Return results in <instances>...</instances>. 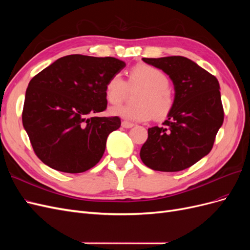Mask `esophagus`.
Segmentation results:
<instances>
[{
	"label": "esophagus",
	"mask_w": 250,
	"mask_h": 250,
	"mask_svg": "<svg viewBox=\"0 0 250 250\" xmlns=\"http://www.w3.org/2000/svg\"><path fill=\"white\" fill-rule=\"evenodd\" d=\"M133 126H134L133 123L127 122V121H123V122H122V127H124V128H131Z\"/></svg>",
	"instance_id": "esophagus-1"
}]
</instances>
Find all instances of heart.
Listing matches in <instances>:
<instances>
[{
    "mask_svg": "<svg viewBox=\"0 0 250 250\" xmlns=\"http://www.w3.org/2000/svg\"><path fill=\"white\" fill-rule=\"evenodd\" d=\"M127 82L120 73L113 74L104 87L108 103L118 104L124 99L128 86H141L135 97V105H118L109 109L110 115L130 122H145L151 117L163 119L173 109L174 95L167 75L153 65L141 63L127 73Z\"/></svg>",
    "mask_w": 250,
    "mask_h": 250,
    "instance_id": "obj_1",
    "label": "heart"
}]
</instances>
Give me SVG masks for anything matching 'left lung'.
I'll return each mask as SVG.
<instances>
[{"label": "left lung", "instance_id": "left-lung-1", "mask_svg": "<svg viewBox=\"0 0 250 250\" xmlns=\"http://www.w3.org/2000/svg\"><path fill=\"white\" fill-rule=\"evenodd\" d=\"M163 70L173 81L175 102L163 126L148 129L140 156L155 171H183L200 161L213 148L223 124L220 86L209 74L183 56L143 58Z\"/></svg>", "mask_w": 250, "mask_h": 250}]
</instances>
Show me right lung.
I'll return each instance as SVG.
<instances>
[{"label": "right lung", "mask_w": 250, "mask_h": 250, "mask_svg": "<svg viewBox=\"0 0 250 250\" xmlns=\"http://www.w3.org/2000/svg\"><path fill=\"white\" fill-rule=\"evenodd\" d=\"M125 65L115 57L67 55L29 82L21 120L43 164L81 173L99 163L108 134L120 128L121 119L93 115L106 109L105 84Z\"/></svg>", "instance_id": "right-lung-1"}]
</instances>
